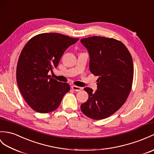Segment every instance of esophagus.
Returning <instances> with one entry per match:
<instances>
[{
    "instance_id": "34e87169",
    "label": "esophagus",
    "mask_w": 154,
    "mask_h": 154,
    "mask_svg": "<svg viewBox=\"0 0 154 154\" xmlns=\"http://www.w3.org/2000/svg\"><path fill=\"white\" fill-rule=\"evenodd\" d=\"M71 88H72L73 91H76V92H79V91H80L82 90V87H77V86H75V85L72 86V87H71Z\"/></svg>"
}]
</instances>
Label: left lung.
Returning a JSON list of instances; mask_svg holds the SVG:
<instances>
[{
	"mask_svg": "<svg viewBox=\"0 0 154 154\" xmlns=\"http://www.w3.org/2000/svg\"><path fill=\"white\" fill-rule=\"evenodd\" d=\"M81 42L90 56V71L99 77L95 92L89 87L84 88L88 99L81 109L91 119H105L123 105L130 93L133 59L126 46L116 39L94 36L82 38Z\"/></svg>",
	"mask_w": 154,
	"mask_h": 154,
	"instance_id": "8db88e82",
	"label": "left lung"
}]
</instances>
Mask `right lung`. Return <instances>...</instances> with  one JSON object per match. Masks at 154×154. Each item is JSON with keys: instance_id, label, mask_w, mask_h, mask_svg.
I'll use <instances>...</instances> for the list:
<instances>
[{"instance_id": "add662e5", "label": "right lung", "mask_w": 154, "mask_h": 154, "mask_svg": "<svg viewBox=\"0 0 154 154\" xmlns=\"http://www.w3.org/2000/svg\"><path fill=\"white\" fill-rule=\"evenodd\" d=\"M56 33L31 38L21 51L16 69V80L21 95L31 108L46 113L56 109L70 87L51 78L48 73L56 67L66 50L78 41Z\"/></svg>"}]
</instances>
